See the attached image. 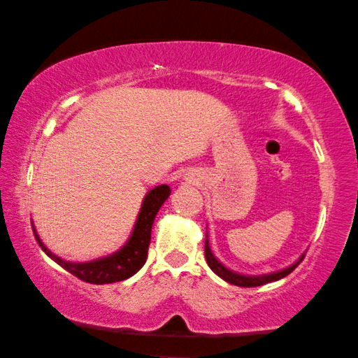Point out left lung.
I'll return each instance as SVG.
<instances>
[{
    "label": "left lung",
    "instance_id": "1",
    "mask_svg": "<svg viewBox=\"0 0 358 358\" xmlns=\"http://www.w3.org/2000/svg\"><path fill=\"white\" fill-rule=\"evenodd\" d=\"M204 257H206V262H208L209 268L213 269V271L217 274L219 278L227 280V282H230L233 285H238V287H259V285L268 284V282H274V280H279V279L285 278L287 274H290L298 265H300V262L303 260L304 254L294 263V265L280 269V271L262 274V276H245V274H239L236 271H231V269H228L227 266H224V263H220L217 259H215V255L213 254V250H210V248H209L208 234H206V241H204Z\"/></svg>",
    "mask_w": 358,
    "mask_h": 358
}]
</instances>
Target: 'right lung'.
<instances>
[{"mask_svg":"<svg viewBox=\"0 0 358 358\" xmlns=\"http://www.w3.org/2000/svg\"><path fill=\"white\" fill-rule=\"evenodd\" d=\"M169 195H171V189L165 184L157 185L155 189L149 190L148 195L144 196L143 204H141L136 224H134V228L130 238H128V241L122 245L119 250L114 252V254L103 257V259L84 263L66 262L60 259L58 255L52 254V252L45 248L33 227L34 238H36L41 249H43L52 260L66 269L68 273H71L73 276L79 278L80 280H85V282L90 284L119 282V280H125L128 278H131L133 274H136L139 269L143 268L145 260H148L152 225H154L158 209H160L162 204L168 200Z\"/></svg>","mask_w":358,"mask_h":358,"instance_id":"obj_1","label":"right lung"}]
</instances>
